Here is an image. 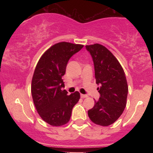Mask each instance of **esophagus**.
Segmentation results:
<instances>
[{
	"label": "esophagus",
	"mask_w": 153,
	"mask_h": 153,
	"mask_svg": "<svg viewBox=\"0 0 153 153\" xmlns=\"http://www.w3.org/2000/svg\"><path fill=\"white\" fill-rule=\"evenodd\" d=\"M80 97H81L82 99H84V98H87L88 96L85 94H80Z\"/></svg>",
	"instance_id": "1"
}]
</instances>
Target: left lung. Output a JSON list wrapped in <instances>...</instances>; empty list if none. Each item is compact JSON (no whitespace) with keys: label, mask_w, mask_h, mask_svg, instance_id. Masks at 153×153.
Listing matches in <instances>:
<instances>
[{"label":"left lung","mask_w":153,"mask_h":153,"mask_svg":"<svg viewBox=\"0 0 153 153\" xmlns=\"http://www.w3.org/2000/svg\"><path fill=\"white\" fill-rule=\"evenodd\" d=\"M92 57L100 98L88 111L89 118L98 125L108 126L122 114L127 104L128 85L120 63L108 49L99 44L86 45Z\"/></svg>","instance_id":"1"}]
</instances>
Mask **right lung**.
Listing matches in <instances>:
<instances>
[{
  "mask_svg": "<svg viewBox=\"0 0 153 153\" xmlns=\"http://www.w3.org/2000/svg\"><path fill=\"white\" fill-rule=\"evenodd\" d=\"M83 45L59 42L48 49L36 65L31 81V95L41 118L52 126H62L69 122L73 106L80 94L68 95L62 77L68 61Z\"/></svg>",
  "mask_w": 153,
  "mask_h": 153,
  "instance_id": "1",
  "label": "right lung"
}]
</instances>
